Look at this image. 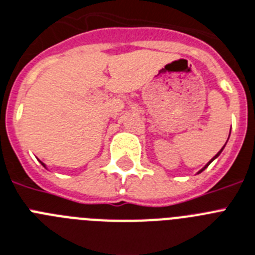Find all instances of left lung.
Segmentation results:
<instances>
[{
  "mask_svg": "<svg viewBox=\"0 0 255 255\" xmlns=\"http://www.w3.org/2000/svg\"><path fill=\"white\" fill-rule=\"evenodd\" d=\"M229 134H231V132H229ZM224 147H226V144H224V146H223V148H224ZM223 148H222V150H220V151H219V152H218V153H216V155H215V156H214V157H212V159H211V160H210V161H208V163H207V164H206V165H205V167H203V168H202V169H201V170H199V172H198V173H201V172H203V170H205V169H206V168H207V167H208V165H210V164H211V163H212V161H214V160H215V159H216V157H218V156H219V155H220V153H222V151H223Z\"/></svg>",
  "mask_w": 255,
  "mask_h": 255,
  "instance_id": "left-lung-1",
  "label": "left lung"
}]
</instances>
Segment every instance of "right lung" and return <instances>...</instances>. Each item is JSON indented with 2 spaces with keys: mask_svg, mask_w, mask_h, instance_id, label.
I'll return each mask as SVG.
<instances>
[{
  "mask_svg": "<svg viewBox=\"0 0 255 255\" xmlns=\"http://www.w3.org/2000/svg\"><path fill=\"white\" fill-rule=\"evenodd\" d=\"M40 163H41V165H43V167H44V168H47V165H45V164H44V163H43V161H40Z\"/></svg>",
  "mask_w": 255,
  "mask_h": 255,
  "instance_id": "right-lung-1",
  "label": "right lung"
}]
</instances>
